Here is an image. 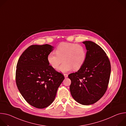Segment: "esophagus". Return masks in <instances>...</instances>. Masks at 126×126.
Here are the masks:
<instances>
[{"mask_svg": "<svg viewBox=\"0 0 126 126\" xmlns=\"http://www.w3.org/2000/svg\"><path fill=\"white\" fill-rule=\"evenodd\" d=\"M63 75H64V78H67V77H68V75H67V74H63Z\"/></svg>", "mask_w": 126, "mask_h": 126, "instance_id": "esophagus-1", "label": "esophagus"}]
</instances>
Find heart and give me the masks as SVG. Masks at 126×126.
<instances>
[{
  "label": "heart",
  "mask_w": 126,
  "mask_h": 126,
  "mask_svg": "<svg viewBox=\"0 0 126 126\" xmlns=\"http://www.w3.org/2000/svg\"><path fill=\"white\" fill-rule=\"evenodd\" d=\"M54 52L55 55L51 53L47 55V61L52 68L57 69L63 61V63L58 69L62 72H67L73 68L79 70L87 59L85 47L79 44L62 43L55 48Z\"/></svg>",
  "instance_id": "heart-1"
}]
</instances>
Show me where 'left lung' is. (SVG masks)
<instances>
[{
    "label": "left lung",
    "instance_id": "8db88e82",
    "mask_svg": "<svg viewBox=\"0 0 126 126\" xmlns=\"http://www.w3.org/2000/svg\"><path fill=\"white\" fill-rule=\"evenodd\" d=\"M87 50L85 63L79 70L70 74L71 94L74 100L83 105L98 101L105 94L110 75L109 59L102 48L91 41L82 42Z\"/></svg>",
    "mask_w": 126,
    "mask_h": 126
}]
</instances>
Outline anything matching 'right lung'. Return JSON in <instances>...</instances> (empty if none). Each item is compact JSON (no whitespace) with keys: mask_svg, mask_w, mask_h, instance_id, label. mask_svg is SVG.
<instances>
[{"mask_svg":"<svg viewBox=\"0 0 126 126\" xmlns=\"http://www.w3.org/2000/svg\"><path fill=\"white\" fill-rule=\"evenodd\" d=\"M53 48L47 44L31 46L22 53L16 65L17 88L25 100L38 109L45 108L53 102L64 79L47 61Z\"/></svg>","mask_w":126,"mask_h":126,"instance_id":"right-lung-1","label":"right lung"}]
</instances>
